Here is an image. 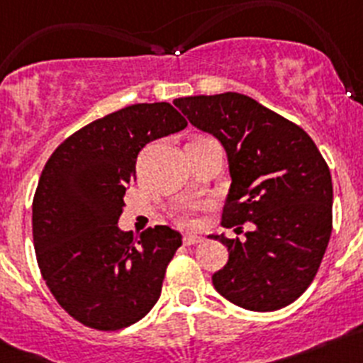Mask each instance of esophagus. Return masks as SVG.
I'll return each mask as SVG.
<instances>
[{
  "mask_svg": "<svg viewBox=\"0 0 363 363\" xmlns=\"http://www.w3.org/2000/svg\"><path fill=\"white\" fill-rule=\"evenodd\" d=\"M203 242L201 236H196V234H185L184 236V243L185 245H196V243Z\"/></svg>",
  "mask_w": 363,
  "mask_h": 363,
  "instance_id": "1",
  "label": "esophagus"
}]
</instances>
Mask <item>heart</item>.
<instances>
[{"instance_id":"obj_1","label":"heart","mask_w":363,"mask_h":363,"mask_svg":"<svg viewBox=\"0 0 363 363\" xmlns=\"http://www.w3.org/2000/svg\"><path fill=\"white\" fill-rule=\"evenodd\" d=\"M179 223H182V225H192V214L191 213L179 214Z\"/></svg>"}]
</instances>
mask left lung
<instances>
[{"instance_id": "8db88e82", "label": "left lung", "mask_w": 363, "mask_h": 363, "mask_svg": "<svg viewBox=\"0 0 363 363\" xmlns=\"http://www.w3.org/2000/svg\"><path fill=\"white\" fill-rule=\"evenodd\" d=\"M201 133L225 149L230 187L223 227L245 238L213 234L229 251L213 274L214 289L249 311L293 303L318 272L333 230V182L309 134L238 92L174 99Z\"/></svg>"}]
</instances>
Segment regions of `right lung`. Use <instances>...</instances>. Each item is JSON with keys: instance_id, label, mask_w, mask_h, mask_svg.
I'll return each instance as SVG.
<instances>
[{"instance_id": "obj_1", "label": "right lung", "mask_w": 363, "mask_h": 363, "mask_svg": "<svg viewBox=\"0 0 363 363\" xmlns=\"http://www.w3.org/2000/svg\"><path fill=\"white\" fill-rule=\"evenodd\" d=\"M185 127L171 104L130 105L85 125L45 163L32 201L38 265L57 303L83 325L118 331L158 301L182 234L156 225L136 236L118 220L140 150Z\"/></svg>"}]
</instances>
